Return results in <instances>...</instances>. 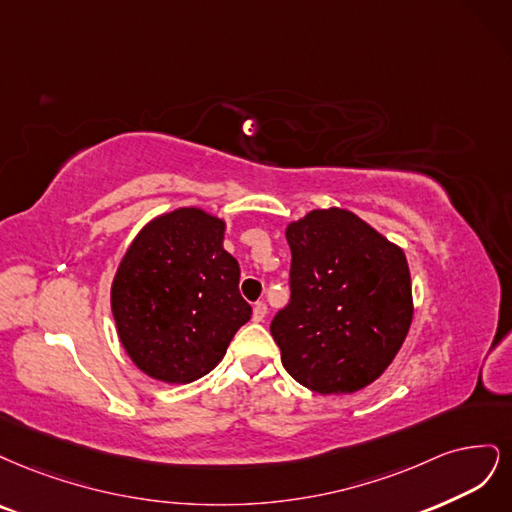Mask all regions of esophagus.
<instances>
[{
    "label": "esophagus",
    "mask_w": 512,
    "mask_h": 512,
    "mask_svg": "<svg viewBox=\"0 0 512 512\" xmlns=\"http://www.w3.org/2000/svg\"><path fill=\"white\" fill-rule=\"evenodd\" d=\"M266 315H268V306L263 304V302H255V306H253V321H263L266 319Z\"/></svg>",
    "instance_id": "esophagus-1"
}]
</instances>
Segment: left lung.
<instances>
[{"label": "left lung", "instance_id": "8db88e82", "mask_svg": "<svg viewBox=\"0 0 512 512\" xmlns=\"http://www.w3.org/2000/svg\"><path fill=\"white\" fill-rule=\"evenodd\" d=\"M287 242L291 300L270 323L285 370L321 395L364 389L412 321L404 251L342 208L308 212Z\"/></svg>", "mask_w": 512, "mask_h": 512}]
</instances>
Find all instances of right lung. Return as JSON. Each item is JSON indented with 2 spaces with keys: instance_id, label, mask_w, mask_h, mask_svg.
I'll use <instances>...</instances> for the list:
<instances>
[{
  "instance_id": "add662e5",
  "label": "right lung",
  "mask_w": 512,
  "mask_h": 512,
  "mask_svg": "<svg viewBox=\"0 0 512 512\" xmlns=\"http://www.w3.org/2000/svg\"><path fill=\"white\" fill-rule=\"evenodd\" d=\"M223 232L225 223L200 208L161 214L131 242L114 276L110 302L123 349L157 381L208 374L253 315Z\"/></svg>"
}]
</instances>
